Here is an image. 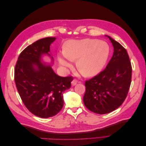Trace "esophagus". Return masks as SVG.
Listing matches in <instances>:
<instances>
[{
	"label": "esophagus",
	"instance_id": "1",
	"mask_svg": "<svg viewBox=\"0 0 146 146\" xmlns=\"http://www.w3.org/2000/svg\"><path fill=\"white\" fill-rule=\"evenodd\" d=\"M77 80H76V79H74V80H72V82H71V85H72V86H74V85H76V84L77 83Z\"/></svg>",
	"mask_w": 146,
	"mask_h": 146
}]
</instances>
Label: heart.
<instances>
[{
	"instance_id": "1",
	"label": "heart",
	"mask_w": 146,
	"mask_h": 146,
	"mask_svg": "<svg viewBox=\"0 0 146 146\" xmlns=\"http://www.w3.org/2000/svg\"><path fill=\"white\" fill-rule=\"evenodd\" d=\"M63 54L66 59L76 61V67L83 76H94L103 68L107 60L109 47L104 41L94 39L69 41L65 45ZM60 64L69 68L70 64L63 57H58Z\"/></svg>"
}]
</instances>
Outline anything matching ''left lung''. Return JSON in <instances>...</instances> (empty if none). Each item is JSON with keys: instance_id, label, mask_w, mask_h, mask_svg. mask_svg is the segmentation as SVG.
<instances>
[{"instance_id": "1", "label": "left lung", "mask_w": 146, "mask_h": 146, "mask_svg": "<svg viewBox=\"0 0 146 146\" xmlns=\"http://www.w3.org/2000/svg\"><path fill=\"white\" fill-rule=\"evenodd\" d=\"M114 52L106 68L85 83L83 96L85 107L91 111L103 114L119 108L130 89L132 68L129 55L121 44L107 36Z\"/></svg>"}]
</instances>
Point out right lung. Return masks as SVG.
Segmentation results:
<instances>
[{
  "label": "right lung",
  "instance_id": "1",
  "mask_svg": "<svg viewBox=\"0 0 146 146\" xmlns=\"http://www.w3.org/2000/svg\"><path fill=\"white\" fill-rule=\"evenodd\" d=\"M55 38L47 37L33 42L22 52L15 66V81L24 104L35 116L52 117L63 107V93L71 86L73 77H60L50 66L41 63L48 54Z\"/></svg>",
  "mask_w": 146,
  "mask_h": 146
}]
</instances>
